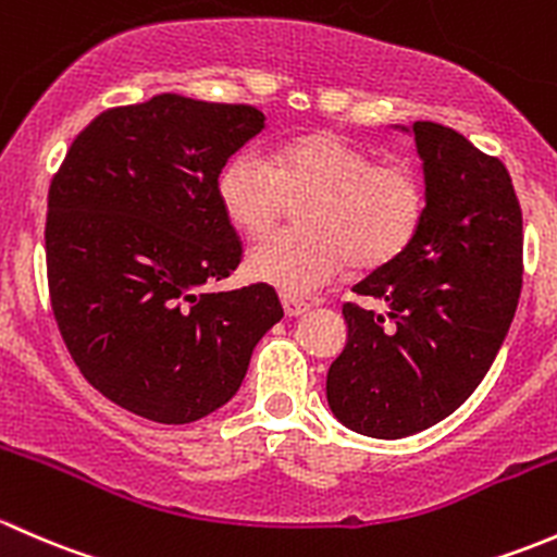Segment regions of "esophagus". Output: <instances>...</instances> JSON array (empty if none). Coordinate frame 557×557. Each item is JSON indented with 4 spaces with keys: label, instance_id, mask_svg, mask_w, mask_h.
<instances>
[{
    "label": "esophagus",
    "instance_id": "1",
    "mask_svg": "<svg viewBox=\"0 0 557 557\" xmlns=\"http://www.w3.org/2000/svg\"><path fill=\"white\" fill-rule=\"evenodd\" d=\"M281 306H284L286 317H302V313L311 311V306L306 300H297V297L289 295H281Z\"/></svg>",
    "mask_w": 557,
    "mask_h": 557
}]
</instances>
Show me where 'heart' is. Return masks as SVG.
<instances>
[{"mask_svg": "<svg viewBox=\"0 0 557 557\" xmlns=\"http://www.w3.org/2000/svg\"><path fill=\"white\" fill-rule=\"evenodd\" d=\"M227 220L262 238L292 200L302 203V233H278L251 249V278L289 297H308L348 265L375 271L403 257L426 216V193L407 165L375 160L364 147L332 134L295 136L273 152L233 154L216 180Z\"/></svg>", "mask_w": 557, "mask_h": 557, "instance_id": "b5f03b06", "label": "heart"}]
</instances>
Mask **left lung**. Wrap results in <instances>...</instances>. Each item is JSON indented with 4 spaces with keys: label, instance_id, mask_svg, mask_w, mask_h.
<instances>
[{
    "label": "left lung",
    "instance_id": "1",
    "mask_svg": "<svg viewBox=\"0 0 557 557\" xmlns=\"http://www.w3.org/2000/svg\"><path fill=\"white\" fill-rule=\"evenodd\" d=\"M426 216L403 257L354 286L348 341L326 372L337 421L399 440L448 418L491 370L523 286V214L504 163L440 123L412 125Z\"/></svg>",
    "mask_w": 557,
    "mask_h": 557
}]
</instances>
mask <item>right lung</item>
Listing matches in <instances>:
<instances>
[{
	"label": "right lung",
	"instance_id": "right-lung-1",
	"mask_svg": "<svg viewBox=\"0 0 557 557\" xmlns=\"http://www.w3.org/2000/svg\"><path fill=\"white\" fill-rule=\"evenodd\" d=\"M262 128L249 104L160 94L90 120L50 182L55 324L85 381L136 416L190 423L214 412L284 317L268 284L203 292L244 257L216 180Z\"/></svg>",
	"mask_w": 557,
	"mask_h": 557
}]
</instances>
